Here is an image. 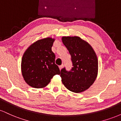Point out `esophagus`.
Returning <instances> with one entry per match:
<instances>
[{"label": "esophagus", "instance_id": "1", "mask_svg": "<svg viewBox=\"0 0 121 121\" xmlns=\"http://www.w3.org/2000/svg\"><path fill=\"white\" fill-rule=\"evenodd\" d=\"M62 67H63V65H60L59 66V69L60 70H61L62 68Z\"/></svg>", "mask_w": 121, "mask_h": 121}]
</instances>
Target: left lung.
<instances>
[{"mask_svg": "<svg viewBox=\"0 0 121 121\" xmlns=\"http://www.w3.org/2000/svg\"><path fill=\"white\" fill-rule=\"evenodd\" d=\"M62 41L71 56L73 67L68 72L61 70L62 84L74 93L84 91L97 77L98 62L96 53L87 41L78 36H63Z\"/></svg>", "mask_w": 121, "mask_h": 121, "instance_id": "1", "label": "left lung"}]
</instances>
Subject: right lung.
Returning <instances> with one entry per match:
<instances>
[{
	"label": "right lung",
	"instance_id": "right-lung-1",
	"mask_svg": "<svg viewBox=\"0 0 121 121\" xmlns=\"http://www.w3.org/2000/svg\"><path fill=\"white\" fill-rule=\"evenodd\" d=\"M55 39L47 37L32 44L23 54L21 69L23 78L30 86L43 88L55 75L60 74L55 64V55L52 51Z\"/></svg>",
	"mask_w": 121,
	"mask_h": 121
}]
</instances>
